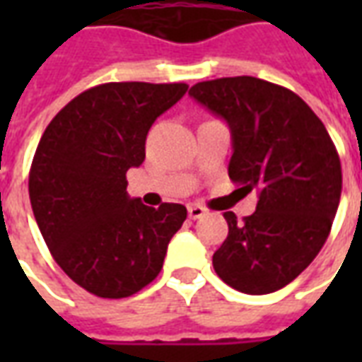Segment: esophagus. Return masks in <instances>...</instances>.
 I'll use <instances>...</instances> for the list:
<instances>
[{
  "label": "esophagus",
  "mask_w": 362,
  "mask_h": 362,
  "mask_svg": "<svg viewBox=\"0 0 362 362\" xmlns=\"http://www.w3.org/2000/svg\"><path fill=\"white\" fill-rule=\"evenodd\" d=\"M205 213H207V209L205 207H202V205H196V204H192L188 205V215H189V219H202L204 217Z\"/></svg>",
  "instance_id": "34e87169"
}]
</instances>
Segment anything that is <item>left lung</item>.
I'll return each mask as SVG.
<instances>
[{
  "instance_id": "obj_1",
  "label": "left lung",
  "mask_w": 362,
  "mask_h": 362,
  "mask_svg": "<svg viewBox=\"0 0 362 362\" xmlns=\"http://www.w3.org/2000/svg\"><path fill=\"white\" fill-rule=\"evenodd\" d=\"M189 96L228 124V176L256 211L213 254L215 273L246 295L279 291L310 266L326 243L341 197V163L322 119L293 90L258 77L194 85Z\"/></svg>"
}]
</instances>
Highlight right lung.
<instances>
[{
    "mask_svg": "<svg viewBox=\"0 0 362 362\" xmlns=\"http://www.w3.org/2000/svg\"><path fill=\"white\" fill-rule=\"evenodd\" d=\"M186 83H104L54 116L36 147L28 196L58 266L103 298L135 295L163 269L186 207L158 209L127 196L126 173L145 160L155 119Z\"/></svg>",
    "mask_w": 362,
    "mask_h": 362,
    "instance_id": "1",
    "label": "right lung"
}]
</instances>
